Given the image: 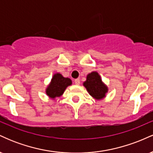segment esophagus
Returning a JSON list of instances; mask_svg holds the SVG:
<instances>
[{
  "mask_svg": "<svg viewBox=\"0 0 153 153\" xmlns=\"http://www.w3.org/2000/svg\"><path fill=\"white\" fill-rule=\"evenodd\" d=\"M75 85H80V79H75Z\"/></svg>",
  "mask_w": 153,
  "mask_h": 153,
  "instance_id": "34e87169",
  "label": "esophagus"
}]
</instances>
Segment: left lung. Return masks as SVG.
<instances>
[{"label":"left lung","mask_w":153,"mask_h":153,"mask_svg":"<svg viewBox=\"0 0 153 153\" xmlns=\"http://www.w3.org/2000/svg\"><path fill=\"white\" fill-rule=\"evenodd\" d=\"M88 94L96 100H102L106 96L108 86L102 81L99 73L93 71L87 75L86 80L82 83Z\"/></svg>","instance_id":"8db88e82"}]
</instances>
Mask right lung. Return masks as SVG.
Wrapping results in <instances>:
<instances>
[{
    "instance_id": "1",
    "label": "right lung",
    "mask_w": 153,
    "mask_h": 153,
    "mask_svg": "<svg viewBox=\"0 0 153 153\" xmlns=\"http://www.w3.org/2000/svg\"><path fill=\"white\" fill-rule=\"evenodd\" d=\"M72 85V80L68 78H65L61 73H56L52 76V80L46 88L47 96L50 99H55L64 94L65 89Z\"/></svg>"
}]
</instances>
